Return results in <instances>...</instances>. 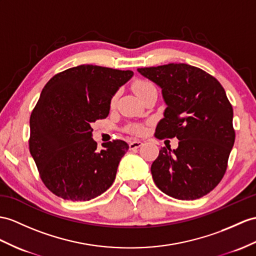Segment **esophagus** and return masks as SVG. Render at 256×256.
Wrapping results in <instances>:
<instances>
[{
  "label": "esophagus",
  "instance_id": "esophagus-1",
  "mask_svg": "<svg viewBox=\"0 0 256 256\" xmlns=\"http://www.w3.org/2000/svg\"><path fill=\"white\" fill-rule=\"evenodd\" d=\"M141 146H142V142L139 141V140H136V141L130 142L129 148H130V150H136V148H139Z\"/></svg>",
  "mask_w": 256,
  "mask_h": 256
}]
</instances>
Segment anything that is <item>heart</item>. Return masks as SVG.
<instances>
[{"label": "heart", "instance_id": "heart-1", "mask_svg": "<svg viewBox=\"0 0 256 256\" xmlns=\"http://www.w3.org/2000/svg\"><path fill=\"white\" fill-rule=\"evenodd\" d=\"M132 89H134V93L136 94V96H138L139 98H141L143 96L146 94L148 91L154 90L155 86L151 82H148V81L138 80V81H136V82L134 84ZM115 98H116V96H114L113 100H112V104H114ZM132 132H134V134H139V132H141V128H139V127H132Z\"/></svg>", "mask_w": 256, "mask_h": 256}]
</instances>
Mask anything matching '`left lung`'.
I'll return each instance as SVG.
<instances>
[{
    "label": "left lung",
    "mask_w": 256,
    "mask_h": 256,
    "mask_svg": "<svg viewBox=\"0 0 256 256\" xmlns=\"http://www.w3.org/2000/svg\"><path fill=\"white\" fill-rule=\"evenodd\" d=\"M138 72L160 86L166 104L155 136L179 140L176 150L162 148L153 162L155 184L178 200L204 196L225 175L234 143V110L225 90L210 74L188 64Z\"/></svg>",
    "instance_id": "1"
}]
</instances>
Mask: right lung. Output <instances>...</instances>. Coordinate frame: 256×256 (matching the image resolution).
I'll return each mask as SVG.
<instances>
[{"label":"right lung","instance_id":"add662e5","mask_svg":"<svg viewBox=\"0 0 256 256\" xmlns=\"http://www.w3.org/2000/svg\"><path fill=\"white\" fill-rule=\"evenodd\" d=\"M132 70L80 65L55 74L30 116V154L46 188L64 200L89 201L114 182L129 146L114 140L98 150L91 124L106 118L110 101Z\"/></svg>","mask_w":256,"mask_h":256}]
</instances>
